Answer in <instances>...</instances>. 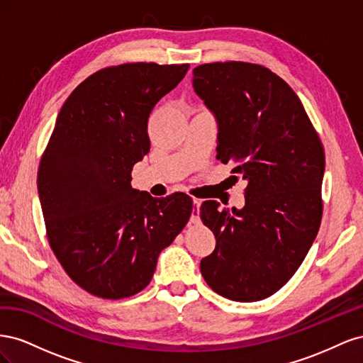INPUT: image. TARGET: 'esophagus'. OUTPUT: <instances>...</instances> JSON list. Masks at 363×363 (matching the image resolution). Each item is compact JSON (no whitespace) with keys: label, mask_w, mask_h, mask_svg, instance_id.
Returning <instances> with one entry per match:
<instances>
[{"label":"esophagus","mask_w":363,"mask_h":363,"mask_svg":"<svg viewBox=\"0 0 363 363\" xmlns=\"http://www.w3.org/2000/svg\"><path fill=\"white\" fill-rule=\"evenodd\" d=\"M200 206H201V201L194 199V201H192V215H191V223L192 224L200 223Z\"/></svg>","instance_id":"1"}]
</instances>
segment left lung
<instances>
[{
    "label": "left lung",
    "mask_w": 363,
    "mask_h": 363,
    "mask_svg": "<svg viewBox=\"0 0 363 363\" xmlns=\"http://www.w3.org/2000/svg\"><path fill=\"white\" fill-rule=\"evenodd\" d=\"M192 83L218 121L216 159L248 182L240 211L201 204L216 247L200 269L216 294L259 301L289 281L320 230L324 148L300 98L262 65L204 63Z\"/></svg>",
    "instance_id": "8db88e82"
}]
</instances>
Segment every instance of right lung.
<instances>
[{"mask_svg": "<svg viewBox=\"0 0 363 363\" xmlns=\"http://www.w3.org/2000/svg\"><path fill=\"white\" fill-rule=\"evenodd\" d=\"M189 69L124 63L87 77L62 106L38 171L51 250L89 294L119 300L151 281L157 257L192 213L183 192L155 199L131 188L150 151L148 118Z\"/></svg>", "mask_w": 363, "mask_h": 363, "instance_id": "right-lung-1", "label": "right lung"}]
</instances>
